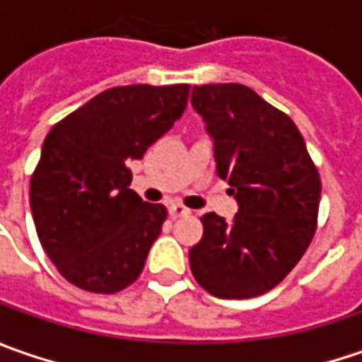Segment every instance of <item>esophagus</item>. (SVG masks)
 Here are the masks:
<instances>
[{
    "label": "esophagus",
    "mask_w": 362,
    "mask_h": 362,
    "mask_svg": "<svg viewBox=\"0 0 362 362\" xmlns=\"http://www.w3.org/2000/svg\"><path fill=\"white\" fill-rule=\"evenodd\" d=\"M191 211H189L185 205H181V203H171L169 205V216L171 217H181V216H189Z\"/></svg>",
    "instance_id": "obj_1"
}]
</instances>
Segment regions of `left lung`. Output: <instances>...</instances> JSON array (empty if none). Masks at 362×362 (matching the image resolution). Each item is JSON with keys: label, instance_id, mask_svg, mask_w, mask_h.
<instances>
[{"label": "left lung", "instance_id": "8db88e82", "mask_svg": "<svg viewBox=\"0 0 362 362\" xmlns=\"http://www.w3.org/2000/svg\"><path fill=\"white\" fill-rule=\"evenodd\" d=\"M191 105L214 143L217 175L240 205L202 217L189 250L195 280L217 298L266 294L304 256L316 231L320 177L292 119L243 84L193 86Z\"/></svg>", "mask_w": 362, "mask_h": 362}]
</instances>
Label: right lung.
Returning <instances> with one entry per match:
<instances>
[{
    "mask_svg": "<svg viewBox=\"0 0 362 362\" xmlns=\"http://www.w3.org/2000/svg\"><path fill=\"white\" fill-rule=\"evenodd\" d=\"M189 84L100 92L52 127L30 183L44 252L70 284L96 294L131 286L167 209L132 189L131 160L181 119Z\"/></svg>",
    "mask_w": 362,
    "mask_h": 362,
    "instance_id": "1",
    "label": "right lung"
}]
</instances>
